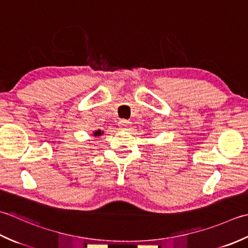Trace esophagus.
<instances>
[{
	"mask_svg": "<svg viewBox=\"0 0 248 248\" xmlns=\"http://www.w3.org/2000/svg\"><path fill=\"white\" fill-rule=\"evenodd\" d=\"M130 127V122L127 120H121L119 122V128L120 129H123V130H126V129H129Z\"/></svg>",
	"mask_w": 248,
	"mask_h": 248,
	"instance_id": "obj_1",
	"label": "esophagus"
}]
</instances>
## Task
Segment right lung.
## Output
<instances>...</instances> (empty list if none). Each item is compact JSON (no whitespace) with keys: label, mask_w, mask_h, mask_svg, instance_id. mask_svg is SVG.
Masks as SVG:
<instances>
[{"label":"right lung","mask_w":248,"mask_h":248,"mask_svg":"<svg viewBox=\"0 0 248 248\" xmlns=\"http://www.w3.org/2000/svg\"><path fill=\"white\" fill-rule=\"evenodd\" d=\"M102 135H104V130L97 129V130L93 131V136H94V137H99V136H102Z\"/></svg>","instance_id":"add662e5"}]
</instances>
